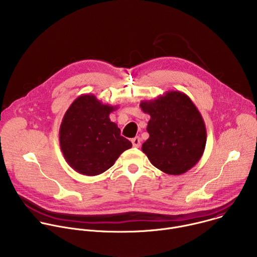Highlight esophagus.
<instances>
[{"label":"esophagus","mask_w":257,"mask_h":257,"mask_svg":"<svg viewBox=\"0 0 257 257\" xmlns=\"http://www.w3.org/2000/svg\"><path fill=\"white\" fill-rule=\"evenodd\" d=\"M131 142H132V144H133L134 148H139V146H140V142H141V139H140V137L136 136V137L132 138Z\"/></svg>","instance_id":"esophagus-1"}]
</instances>
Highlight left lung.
I'll return each mask as SVG.
<instances>
[{
    "mask_svg": "<svg viewBox=\"0 0 257 257\" xmlns=\"http://www.w3.org/2000/svg\"><path fill=\"white\" fill-rule=\"evenodd\" d=\"M139 105L151 116L146 127L150 137L141 148L151 163L169 175L193 168L203 155L206 129L190 97L171 90L155 99L141 100Z\"/></svg>",
    "mask_w": 257,
    "mask_h": 257,
    "instance_id": "left-lung-1",
    "label": "left lung"
}]
</instances>
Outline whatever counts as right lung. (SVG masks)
Here are the masks:
<instances>
[{"instance_id": "obj_1", "label": "right lung", "mask_w": 257, "mask_h": 257, "mask_svg": "<svg viewBox=\"0 0 257 257\" xmlns=\"http://www.w3.org/2000/svg\"><path fill=\"white\" fill-rule=\"evenodd\" d=\"M118 105L103 104L93 94L71 103L60 126V146L68 165L79 174L96 176L111 168L132 143L120 135L109 114Z\"/></svg>"}]
</instances>
